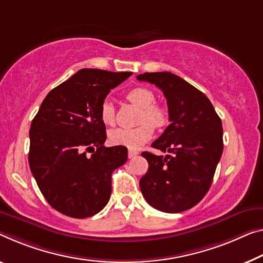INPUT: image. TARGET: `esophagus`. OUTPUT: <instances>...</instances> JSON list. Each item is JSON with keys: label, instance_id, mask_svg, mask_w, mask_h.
<instances>
[{"label": "esophagus", "instance_id": "esophagus-1", "mask_svg": "<svg viewBox=\"0 0 263 263\" xmlns=\"http://www.w3.org/2000/svg\"><path fill=\"white\" fill-rule=\"evenodd\" d=\"M136 155H139V152L135 151V149H129V152H128L129 159H133V157H135Z\"/></svg>", "mask_w": 263, "mask_h": 263}]
</instances>
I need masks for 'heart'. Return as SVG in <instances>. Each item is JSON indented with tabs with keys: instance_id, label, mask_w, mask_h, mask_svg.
<instances>
[{
	"instance_id": "1",
	"label": "heart",
	"mask_w": 263,
	"mask_h": 263,
	"mask_svg": "<svg viewBox=\"0 0 263 263\" xmlns=\"http://www.w3.org/2000/svg\"><path fill=\"white\" fill-rule=\"evenodd\" d=\"M127 99L141 108L140 126L135 128H116L109 132L111 143L124 145L130 149H139L153 136V127L162 128L169 121V112L162 104L155 103L154 91L145 87H136L127 92ZM100 119L104 124L111 126L115 122V109L109 100H104L100 107Z\"/></svg>"
}]
</instances>
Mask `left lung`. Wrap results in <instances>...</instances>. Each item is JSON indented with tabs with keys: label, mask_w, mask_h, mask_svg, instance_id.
Returning <instances> with one entry per match:
<instances>
[{
	"label": "left lung",
	"mask_w": 263,
	"mask_h": 263,
	"mask_svg": "<svg viewBox=\"0 0 263 263\" xmlns=\"http://www.w3.org/2000/svg\"><path fill=\"white\" fill-rule=\"evenodd\" d=\"M137 80L155 84L167 99L169 121L152 147L172 155L143 152L148 172L140 188L157 211L180 213L203 199L211 188L223 152V129L219 115L203 92L169 71L144 72Z\"/></svg>",
	"instance_id": "1"
}]
</instances>
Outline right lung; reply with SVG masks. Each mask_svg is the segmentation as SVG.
<instances>
[{
  "label": "right lung",
  "mask_w": 263,
  "mask_h": 263,
  "mask_svg": "<svg viewBox=\"0 0 263 263\" xmlns=\"http://www.w3.org/2000/svg\"><path fill=\"white\" fill-rule=\"evenodd\" d=\"M130 75L81 69L49 91L31 122L30 171L44 199L64 215L86 219L110 199L111 174L126 163L128 149L104 147L100 107Z\"/></svg>",
  "instance_id": "1"
}]
</instances>
